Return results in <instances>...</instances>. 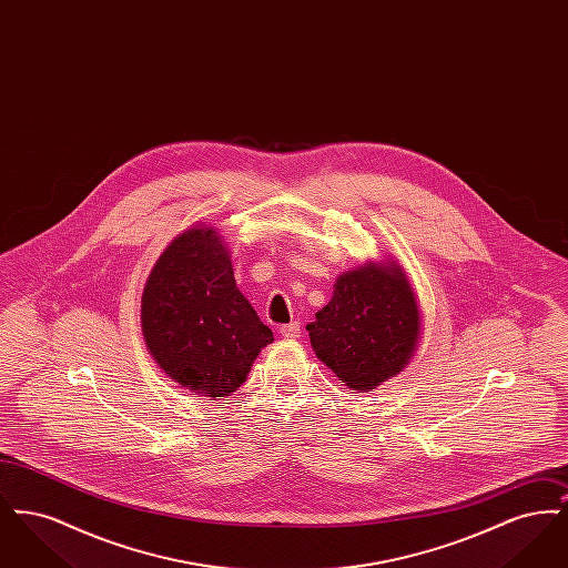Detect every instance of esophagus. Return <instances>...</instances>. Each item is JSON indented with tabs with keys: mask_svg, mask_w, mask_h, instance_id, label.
Segmentation results:
<instances>
[{
	"mask_svg": "<svg viewBox=\"0 0 568 568\" xmlns=\"http://www.w3.org/2000/svg\"><path fill=\"white\" fill-rule=\"evenodd\" d=\"M278 334H281L285 341H296L297 336H300V324L292 322V324L281 325V327H278Z\"/></svg>",
	"mask_w": 568,
	"mask_h": 568,
	"instance_id": "obj_1",
	"label": "esophagus"
}]
</instances>
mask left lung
Instances as JSON below:
<instances>
[{
    "label": "left lung",
    "mask_w": 568,
    "mask_h": 568,
    "mask_svg": "<svg viewBox=\"0 0 568 568\" xmlns=\"http://www.w3.org/2000/svg\"><path fill=\"white\" fill-rule=\"evenodd\" d=\"M306 329L313 352L341 383L373 392L405 371L419 345L422 315L405 268L385 257L343 272Z\"/></svg>",
    "instance_id": "8db88e82"
}]
</instances>
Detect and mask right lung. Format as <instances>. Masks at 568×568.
Returning <instances> with one entry per match:
<instances>
[{"label":"right lung","instance_id":"right-lung-1","mask_svg":"<svg viewBox=\"0 0 568 568\" xmlns=\"http://www.w3.org/2000/svg\"><path fill=\"white\" fill-rule=\"evenodd\" d=\"M140 322L163 373L211 400L232 396L274 341L236 287L230 248L206 223L190 225L163 248L144 283Z\"/></svg>","mask_w":568,"mask_h":568}]
</instances>
